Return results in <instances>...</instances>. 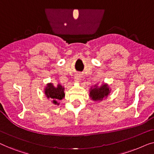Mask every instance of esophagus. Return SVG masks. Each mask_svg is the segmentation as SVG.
Returning <instances> with one entry per match:
<instances>
[{
	"label": "esophagus",
	"instance_id": "34e87169",
	"mask_svg": "<svg viewBox=\"0 0 154 154\" xmlns=\"http://www.w3.org/2000/svg\"><path fill=\"white\" fill-rule=\"evenodd\" d=\"M81 79H82V75L81 74V73H76V74H75V77H74L75 81L80 82V81H81Z\"/></svg>",
	"mask_w": 154,
	"mask_h": 154
}]
</instances>
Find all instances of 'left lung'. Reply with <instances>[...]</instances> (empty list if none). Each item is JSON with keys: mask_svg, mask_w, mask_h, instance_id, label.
<instances>
[{"mask_svg": "<svg viewBox=\"0 0 154 154\" xmlns=\"http://www.w3.org/2000/svg\"><path fill=\"white\" fill-rule=\"evenodd\" d=\"M111 90L109 89V85L107 84H102L100 87H98L96 85L94 88H91L90 91V97L91 100L94 101L102 100L105 97H107L110 93Z\"/></svg>", "mask_w": 154, "mask_h": 154, "instance_id": "obj_1", "label": "left lung"}]
</instances>
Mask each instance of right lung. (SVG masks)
Masks as SVG:
<instances>
[{"label":"right lung","instance_id":"obj_1","mask_svg":"<svg viewBox=\"0 0 154 154\" xmlns=\"http://www.w3.org/2000/svg\"><path fill=\"white\" fill-rule=\"evenodd\" d=\"M64 90V88L60 84L54 87L52 83H48L45 89V94L48 98L52 99L54 104H59L57 101L62 100L65 96Z\"/></svg>","mask_w":154,"mask_h":154}]
</instances>
